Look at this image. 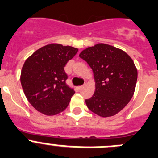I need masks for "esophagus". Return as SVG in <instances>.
<instances>
[{"label":"esophagus","mask_w":158,"mask_h":158,"mask_svg":"<svg viewBox=\"0 0 158 158\" xmlns=\"http://www.w3.org/2000/svg\"><path fill=\"white\" fill-rule=\"evenodd\" d=\"M85 86H86V84H84V85H82V86H79V87H78V89H82V88H84V87H85Z\"/></svg>","instance_id":"1"}]
</instances>
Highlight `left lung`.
<instances>
[{
	"label": "left lung",
	"mask_w": 158,
	"mask_h": 158,
	"mask_svg": "<svg viewBox=\"0 0 158 158\" xmlns=\"http://www.w3.org/2000/svg\"><path fill=\"white\" fill-rule=\"evenodd\" d=\"M94 72L95 92L86 100L88 108L103 118L115 115L132 99L137 69L130 56L106 44H97L79 54Z\"/></svg>",
	"instance_id": "left-lung-1"
}]
</instances>
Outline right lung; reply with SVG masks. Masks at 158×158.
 I'll return each instance as SVG.
<instances>
[{
  "label": "right lung",
  "mask_w": 158,
  "mask_h": 158,
  "mask_svg": "<svg viewBox=\"0 0 158 158\" xmlns=\"http://www.w3.org/2000/svg\"><path fill=\"white\" fill-rule=\"evenodd\" d=\"M78 48L59 44L44 46L25 61L21 71L22 86L28 101L45 115L65 110L75 91L65 83L64 66Z\"/></svg>",
  "instance_id": "right-lung-1"
}]
</instances>
